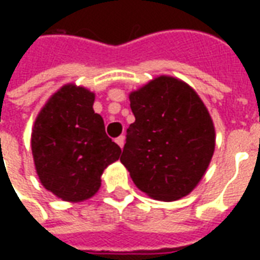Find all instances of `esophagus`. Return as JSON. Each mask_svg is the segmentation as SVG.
I'll return each instance as SVG.
<instances>
[{
    "label": "esophagus",
    "mask_w": 260,
    "mask_h": 260,
    "mask_svg": "<svg viewBox=\"0 0 260 260\" xmlns=\"http://www.w3.org/2000/svg\"><path fill=\"white\" fill-rule=\"evenodd\" d=\"M115 142H117V145H118L119 147H122V146H124V143H125V138L122 135L118 136V138L115 139Z\"/></svg>",
    "instance_id": "1"
}]
</instances>
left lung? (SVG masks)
I'll list each match as a JSON object with an SVG mask.
<instances>
[{"label": "left lung", "mask_w": 260, "mask_h": 260, "mask_svg": "<svg viewBox=\"0 0 260 260\" xmlns=\"http://www.w3.org/2000/svg\"><path fill=\"white\" fill-rule=\"evenodd\" d=\"M135 122L121 163L135 185L157 201H177L202 180L214 152V126L195 90L160 76L129 94Z\"/></svg>", "instance_id": "obj_1"}]
</instances>
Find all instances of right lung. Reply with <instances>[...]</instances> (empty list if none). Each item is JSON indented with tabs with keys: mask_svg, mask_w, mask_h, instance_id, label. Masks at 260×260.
<instances>
[{
	"mask_svg": "<svg viewBox=\"0 0 260 260\" xmlns=\"http://www.w3.org/2000/svg\"><path fill=\"white\" fill-rule=\"evenodd\" d=\"M93 102L94 94L85 87L67 85L48 100L35 122L31 152L37 174L44 188L62 201L94 195L104 169L121 154Z\"/></svg>",
	"mask_w": 260,
	"mask_h": 260,
	"instance_id": "obj_1",
	"label": "right lung"
}]
</instances>
